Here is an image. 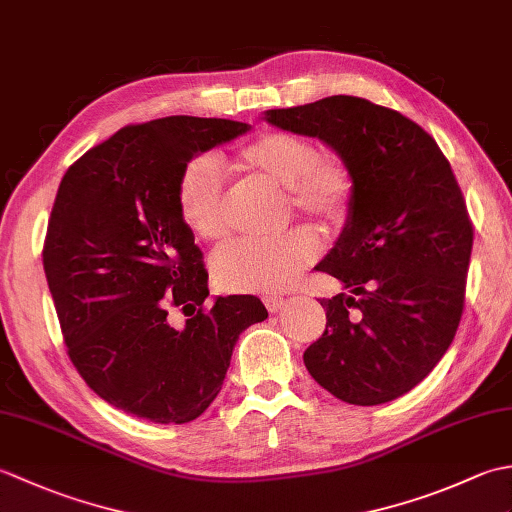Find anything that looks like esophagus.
Returning <instances> with one entry per match:
<instances>
[{
	"label": "esophagus",
	"instance_id": "34e87169",
	"mask_svg": "<svg viewBox=\"0 0 512 512\" xmlns=\"http://www.w3.org/2000/svg\"><path fill=\"white\" fill-rule=\"evenodd\" d=\"M284 303H286L284 297H277V295H266L264 297V306L268 308V312H273V314L284 308Z\"/></svg>",
	"mask_w": 512,
	"mask_h": 512
}]
</instances>
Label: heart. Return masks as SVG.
Masks as SVG:
<instances>
[{
    "label": "heart",
    "instance_id": "b5f03b06",
    "mask_svg": "<svg viewBox=\"0 0 512 512\" xmlns=\"http://www.w3.org/2000/svg\"><path fill=\"white\" fill-rule=\"evenodd\" d=\"M237 167L288 191L299 217L323 231L339 228L352 209L354 178L341 158L321 154L317 140L295 132H264L237 151ZM178 209L189 231L204 242L228 233L226 191L220 162L213 156L191 160L178 182ZM319 244L308 231H292L268 242H235L213 257V281L226 292H279L301 277Z\"/></svg>",
    "mask_w": 512,
    "mask_h": 512
}]
</instances>
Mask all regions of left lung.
I'll return each mask as SVG.
<instances>
[{"instance_id":"1","label":"left lung","mask_w":512,"mask_h":512,"mask_svg":"<svg viewBox=\"0 0 512 512\" xmlns=\"http://www.w3.org/2000/svg\"><path fill=\"white\" fill-rule=\"evenodd\" d=\"M264 121L336 151L352 209L317 266L343 292L321 299L325 332L303 352L310 376L350 405L416 387L458 330L473 228L447 158L420 125L358 96H328Z\"/></svg>"}]
</instances>
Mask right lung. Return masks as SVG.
I'll use <instances>...</instances> for the list:
<instances>
[{
    "instance_id": "1",
    "label": "right lung",
    "mask_w": 512,
    "mask_h": 512,
    "mask_svg": "<svg viewBox=\"0 0 512 512\" xmlns=\"http://www.w3.org/2000/svg\"><path fill=\"white\" fill-rule=\"evenodd\" d=\"M226 118L129 125L65 171L43 270L70 361L94 394L158 424H184L220 394L233 347L268 310L257 297H209V275L178 209L189 162L246 134ZM182 307L188 321L171 324Z\"/></svg>"
}]
</instances>
